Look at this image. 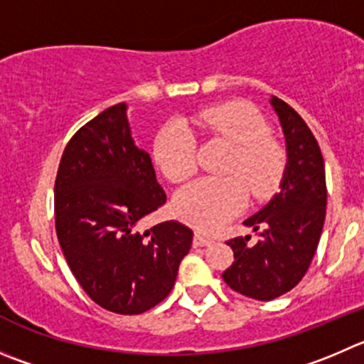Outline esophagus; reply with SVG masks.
Segmentation results:
<instances>
[{
  "label": "esophagus",
  "mask_w": 364,
  "mask_h": 364,
  "mask_svg": "<svg viewBox=\"0 0 364 364\" xmlns=\"http://www.w3.org/2000/svg\"><path fill=\"white\" fill-rule=\"evenodd\" d=\"M193 243H195V247H209V245L213 243V240L207 236H203V234H195V240H193Z\"/></svg>",
  "instance_id": "obj_1"
}]
</instances>
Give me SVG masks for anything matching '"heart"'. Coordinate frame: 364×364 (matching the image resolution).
<instances>
[{"label": "heart", "mask_w": 364, "mask_h": 364, "mask_svg": "<svg viewBox=\"0 0 364 364\" xmlns=\"http://www.w3.org/2000/svg\"><path fill=\"white\" fill-rule=\"evenodd\" d=\"M195 121L213 136L227 141L232 150L225 178H200L180 189L175 210L182 220L203 230L223 225L243 209L247 183L255 198L272 195L284 173V151L269 139V127L254 107L227 102L207 107ZM154 159L171 182L189 178L196 169V141L184 121H171L157 134Z\"/></svg>", "instance_id": "obj_1"}]
</instances>
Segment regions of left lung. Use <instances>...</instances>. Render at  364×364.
Returning <instances> with one entry per match:
<instances>
[{
  "label": "left lung",
  "mask_w": 364,
  "mask_h": 364,
  "mask_svg": "<svg viewBox=\"0 0 364 364\" xmlns=\"http://www.w3.org/2000/svg\"><path fill=\"white\" fill-rule=\"evenodd\" d=\"M269 105L279 117L288 161L279 193L243 221L261 240L255 245L248 243L250 236L227 241L234 262L223 272V280L234 291L262 302L288 293L306 275L327 205L323 157L313 132L286 102L272 96Z\"/></svg>",
  "instance_id": "1"
}]
</instances>
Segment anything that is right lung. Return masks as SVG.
<instances>
[{
  "label": "right lung",
  "mask_w": 364,
  "mask_h": 364,
  "mask_svg": "<svg viewBox=\"0 0 364 364\" xmlns=\"http://www.w3.org/2000/svg\"><path fill=\"white\" fill-rule=\"evenodd\" d=\"M127 110V103L109 107L68 143L55 180V227L84 291L103 309L141 314L173 289L193 230L171 220L137 232L166 193Z\"/></svg>",
  "instance_id": "right-lung-1"
}]
</instances>
